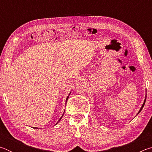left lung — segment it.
Here are the masks:
<instances>
[{
  "mask_svg": "<svg viewBox=\"0 0 152 152\" xmlns=\"http://www.w3.org/2000/svg\"><path fill=\"white\" fill-rule=\"evenodd\" d=\"M145 101H146V96H145V101H144V102H143V105L142 106H141V109H140V111H139V113H137V114H139V113H140V112H141V110H142V109H143V107H144V104H145Z\"/></svg>",
  "mask_w": 152,
  "mask_h": 152,
  "instance_id": "left-lung-1",
  "label": "left lung"
}]
</instances>
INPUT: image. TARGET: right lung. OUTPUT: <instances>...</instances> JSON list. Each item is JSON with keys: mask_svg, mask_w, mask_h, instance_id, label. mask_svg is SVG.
<instances>
[{"mask_svg": "<svg viewBox=\"0 0 152 152\" xmlns=\"http://www.w3.org/2000/svg\"><path fill=\"white\" fill-rule=\"evenodd\" d=\"M68 97H69V96H68V97H67V99H66V102H67V101H68ZM63 115H64V114L62 115V116H61V118H60V120H59V121H58L57 122V123H58L59 121H60L61 120V118H62V117H63ZM57 123H56V124H57ZM35 129H37V127H35Z\"/></svg>", "mask_w": 152, "mask_h": 152, "instance_id": "obj_1", "label": "right lung"}]
</instances>
